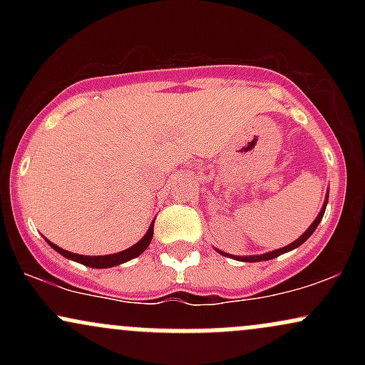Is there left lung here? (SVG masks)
I'll return each mask as SVG.
<instances>
[{
    "label": "left lung",
    "mask_w": 365,
    "mask_h": 365,
    "mask_svg": "<svg viewBox=\"0 0 365 365\" xmlns=\"http://www.w3.org/2000/svg\"><path fill=\"white\" fill-rule=\"evenodd\" d=\"M328 197H329V188H328V192H326V199H324V204H322V207H321L319 215H317L316 220L312 221V225L309 226V228L305 230V232L302 233V235H300L299 238H297L295 242H292V244H288L287 247H282V249H276V250H271V252L259 254V255H232V254H226V252H223V250H220V249H216V252H217V254H221V255H225V257H232V259H235V261H244V262H261V261H269V259L278 257V255H282V254H284V252H290V250L297 249V247L302 245L304 242L307 240V238L311 237L314 232H316L317 225L321 223L322 216H324L326 206H328Z\"/></svg>",
    "instance_id": "left-lung-1"
}]
</instances>
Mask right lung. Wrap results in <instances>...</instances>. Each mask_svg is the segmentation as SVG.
<instances>
[{"label": "right lung", "mask_w": 365, "mask_h": 365, "mask_svg": "<svg viewBox=\"0 0 365 365\" xmlns=\"http://www.w3.org/2000/svg\"><path fill=\"white\" fill-rule=\"evenodd\" d=\"M153 235H154V220H153V223H150L148 232H145V235L142 237L135 245L128 247V249L121 250V252L110 254V255H81V254H73V252H68V250L61 249V247L54 245L53 242H49V240H46V242H48V244L51 245L58 254H61L63 257L70 259V261L81 262V264H83V266L96 267V269H106V267L120 266V264L127 262V261H130V259L139 257V255L144 252V250L149 247L150 240H153Z\"/></svg>", "instance_id": "add662e5"}]
</instances>
